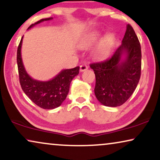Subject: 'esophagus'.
Segmentation results:
<instances>
[{
  "mask_svg": "<svg viewBox=\"0 0 160 160\" xmlns=\"http://www.w3.org/2000/svg\"><path fill=\"white\" fill-rule=\"evenodd\" d=\"M87 69H88V66L86 64H82L80 67V71L81 72H82L87 70Z\"/></svg>",
  "mask_w": 160,
  "mask_h": 160,
  "instance_id": "1",
  "label": "esophagus"
}]
</instances>
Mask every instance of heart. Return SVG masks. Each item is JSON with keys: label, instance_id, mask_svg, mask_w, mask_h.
<instances>
[{"label": "heart", "instance_id": "b5f03b06", "mask_svg": "<svg viewBox=\"0 0 160 160\" xmlns=\"http://www.w3.org/2000/svg\"><path fill=\"white\" fill-rule=\"evenodd\" d=\"M102 36L100 30H93L88 33L79 42V47L82 49H88L97 42ZM116 38L113 33L105 35L96 44L93 51V57L96 60L102 61L109 57L115 43Z\"/></svg>", "mask_w": 160, "mask_h": 160}]
</instances>
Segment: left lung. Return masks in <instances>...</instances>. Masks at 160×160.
Segmentation results:
<instances>
[{
    "mask_svg": "<svg viewBox=\"0 0 160 160\" xmlns=\"http://www.w3.org/2000/svg\"><path fill=\"white\" fill-rule=\"evenodd\" d=\"M90 67L96 75L94 93L102 104L119 107L131 96L141 77V48L130 24L126 27L122 44L112 57Z\"/></svg>",
    "mask_w": 160,
    "mask_h": 160,
    "instance_id": "1",
    "label": "left lung"
}]
</instances>
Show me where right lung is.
<instances>
[{
    "mask_svg": "<svg viewBox=\"0 0 160 160\" xmlns=\"http://www.w3.org/2000/svg\"><path fill=\"white\" fill-rule=\"evenodd\" d=\"M53 19V17L40 19L29 27H32L45 21ZM22 36L17 50V65L19 71L20 85L24 93L33 103L44 109H53L57 108L66 99L69 91L70 83L73 78L79 74L80 67L72 69H64L59 72L51 80L42 81L35 80L27 72L22 58Z\"/></svg>",
    "mask_w": 160,
    "mask_h": 160,
    "instance_id": "right-lung-1",
    "label": "right lung"
}]
</instances>
